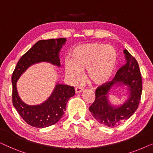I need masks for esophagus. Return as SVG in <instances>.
<instances>
[{
	"label": "esophagus",
	"instance_id": "esophagus-1",
	"mask_svg": "<svg viewBox=\"0 0 153 153\" xmlns=\"http://www.w3.org/2000/svg\"><path fill=\"white\" fill-rule=\"evenodd\" d=\"M83 88L82 87L77 86V87L75 88V93H76V94L80 93H81V92L83 91Z\"/></svg>",
	"mask_w": 153,
	"mask_h": 153
}]
</instances>
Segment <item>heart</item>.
<instances>
[{"label":"heart","mask_w":153,"mask_h":153,"mask_svg":"<svg viewBox=\"0 0 153 153\" xmlns=\"http://www.w3.org/2000/svg\"><path fill=\"white\" fill-rule=\"evenodd\" d=\"M71 60L65 61L67 76L72 82L81 78L82 71L86 70L88 79L95 84H102L112 76L118 53L111 45L102 43H88L76 46L70 51Z\"/></svg>","instance_id":"heart-1"}]
</instances>
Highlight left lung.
<instances>
[{
    "mask_svg": "<svg viewBox=\"0 0 153 153\" xmlns=\"http://www.w3.org/2000/svg\"><path fill=\"white\" fill-rule=\"evenodd\" d=\"M126 63L119 69L116 76L95 91V100L89 107L94 118L101 124L108 127L118 126L132 116L139 106L142 93V79L139 63L137 60L124 50ZM121 82L128 86V99L118 108L111 105L108 100V93L115 84Z\"/></svg>",
    "mask_w": 153,
    "mask_h": 153,
    "instance_id": "obj_1",
    "label": "left lung"
}]
</instances>
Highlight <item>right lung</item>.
Here are the masks:
<instances>
[{"instance_id": "add662e5", "label": "right lung", "mask_w": 153, "mask_h": 153, "mask_svg": "<svg viewBox=\"0 0 153 153\" xmlns=\"http://www.w3.org/2000/svg\"><path fill=\"white\" fill-rule=\"evenodd\" d=\"M66 41L65 38L38 41L22 56L14 69L12 76V103L23 120L30 126L44 128L56 124L63 116L68 100L74 95V88L57 83L51 96L45 102L30 106L20 99L16 81L29 67L37 62H48L60 67L59 51Z\"/></svg>"}]
</instances>
